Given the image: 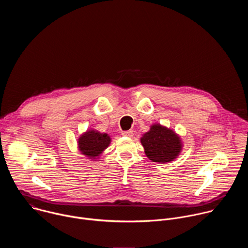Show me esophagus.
Masks as SVG:
<instances>
[{"instance_id":"esophagus-1","label":"esophagus","mask_w":248,"mask_h":248,"mask_svg":"<svg viewBox=\"0 0 248 248\" xmlns=\"http://www.w3.org/2000/svg\"><path fill=\"white\" fill-rule=\"evenodd\" d=\"M124 136H127V137H132L133 136V131L132 130H125L122 132Z\"/></svg>"}]
</instances>
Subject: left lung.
<instances>
[{
  "mask_svg": "<svg viewBox=\"0 0 248 248\" xmlns=\"http://www.w3.org/2000/svg\"><path fill=\"white\" fill-rule=\"evenodd\" d=\"M140 142L148 159L161 164L173 161L183 149L179 134L160 124H152L150 130L141 137Z\"/></svg>",
  "mask_w": 248,
  "mask_h": 248,
  "instance_id": "8db88e82",
  "label": "left lung"
}]
</instances>
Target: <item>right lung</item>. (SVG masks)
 <instances>
[{"label": "right lung", "instance_id": "right-lung-1", "mask_svg": "<svg viewBox=\"0 0 248 248\" xmlns=\"http://www.w3.org/2000/svg\"><path fill=\"white\" fill-rule=\"evenodd\" d=\"M111 143V137L107 133H102L90 129L79 136L78 140V149L84 156L91 160L97 159Z\"/></svg>", "mask_w": 248, "mask_h": 248}]
</instances>
